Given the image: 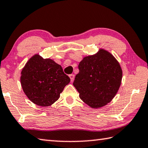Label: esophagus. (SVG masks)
Listing matches in <instances>:
<instances>
[{
  "label": "esophagus",
  "instance_id": "esophagus-1",
  "mask_svg": "<svg viewBox=\"0 0 148 148\" xmlns=\"http://www.w3.org/2000/svg\"><path fill=\"white\" fill-rule=\"evenodd\" d=\"M69 76L70 77V79H71V82H73L74 81V74H70Z\"/></svg>",
  "mask_w": 148,
  "mask_h": 148
}]
</instances>
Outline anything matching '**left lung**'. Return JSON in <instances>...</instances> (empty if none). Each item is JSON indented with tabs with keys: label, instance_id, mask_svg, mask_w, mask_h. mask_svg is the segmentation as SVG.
Instances as JSON below:
<instances>
[{
	"label": "left lung",
	"instance_id": "8db88e82",
	"mask_svg": "<svg viewBox=\"0 0 148 148\" xmlns=\"http://www.w3.org/2000/svg\"><path fill=\"white\" fill-rule=\"evenodd\" d=\"M73 85L81 100L92 109L111 102L119 90L122 70L109 51L100 48L95 54L85 56L78 65Z\"/></svg>",
	"mask_w": 148,
	"mask_h": 148
}]
</instances>
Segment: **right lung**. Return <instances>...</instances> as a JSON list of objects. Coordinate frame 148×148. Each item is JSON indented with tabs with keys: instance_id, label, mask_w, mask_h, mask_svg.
<instances>
[{
	"instance_id": "right-lung-1",
	"label": "right lung",
	"mask_w": 148,
	"mask_h": 148,
	"mask_svg": "<svg viewBox=\"0 0 148 148\" xmlns=\"http://www.w3.org/2000/svg\"><path fill=\"white\" fill-rule=\"evenodd\" d=\"M21 84L32 102L41 107L55 103L71 79L62 67L50 58L38 53L29 59L21 72Z\"/></svg>"
}]
</instances>
